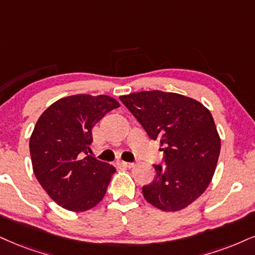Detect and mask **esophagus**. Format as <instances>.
I'll return each instance as SVG.
<instances>
[{"mask_svg":"<svg viewBox=\"0 0 255 255\" xmlns=\"http://www.w3.org/2000/svg\"><path fill=\"white\" fill-rule=\"evenodd\" d=\"M118 165L121 166H127V168H131V166L133 165V163H130V162H124V161H118L117 162Z\"/></svg>","mask_w":255,"mask_h":255,"instance_id":"esophagus-1","label":"esophagus"}]
</instances>
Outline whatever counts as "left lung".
Wrapping results in <instances>:
<instances>
[{"mask_svg": "<svg viewBox=\"0 0 255 255\" xmlns=\"http://www.w3.org/2000/svg\"><path fill=\"white\" fill-rule=\"evenodd\" d=\"M149 138L158 139L163 164L142 188L147 202L164 212L193 203L207 189L220 155L219 133L209 110L177 93L143 91L119 97Z\"/></svg>", "mask_w": 255, "mask_h": 255, "instance_id": "left-lung-1", "label": "left lung"}]
</instances>
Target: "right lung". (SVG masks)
Returning <instances> with one entry per match:
<instances>
[{
    "instance_id": "1",
    "label": "right lung",
    "mask_w": 255,
    "mask_h": 255,
    "mask_svg": "<svg viewBox=\"0 0 255 255\" xmlns=\"http://www.w3.org/2000/svg\"><path fill=\"white\" fill-rule=\"evenodd\" d=\"M119 108L109 96L77 94L52 104L29 140L31 164L41 187L62 208H93L108 190L115 166L89 155L92 128Z\"/></svg>"
}]
</instances>
